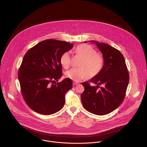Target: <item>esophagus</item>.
Masks as SVG:
<instances>
[{"mask_svg":"<svg viewBox=\"0 0 147 147\" xmlns=\"http://www.w3.org/2000/svg\"><path fill=\"white\" fill-rule=\"evenodd\" d=\"M79 84L78 82H73V84H74V85H77V84Z\"/></svg>","mask_w":147,"mask_h":147,"instance_id":"obj_1","label":"esophagus"}]
</instances>
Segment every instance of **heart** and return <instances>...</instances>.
I'll return each instance as SVG.
<instances>
[{
  "instance_id": "heart-1",
  "label": "heart",
  "mask_w": 147,
  "mask_h": 147,
  "mask_svg": "<svg viewBox=\"0 0 147 147\" xmlns=\"http://www.w3.org/2000/svg\"><path fill=\"white\" fill-rule=\"evenodd\" d=\"M75 52L82 58L79 64L80 67L73 68L67 71V78L80 82L89 76L94 77L101 71L104 65V58L92 46L86 44L79 45ZM60 62L63 68L67 69L69 67L71 57L69 52L66 51L61 55Z\"/></svg>"
}]
</instances>
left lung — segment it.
Wrapping results in <instances>:
<instances>
[{"label": "left lung", "mask_w": 147, "mask_h": 147, "mask_svg": "<svg viewBox=\"0 0 147 147\" xmlns=\"http://www.w3.org/2000/svg\"><path fill=\"white\" fill-rule=\"evenodd\" d=\"M89 42L95 43L102 53L104 65L101 71L89 80L96 86L82 83L84 91L81 96L82 102L89 112L102 115L115 110L123 102L129 83V74L124 57L118 50L105 43L93 40Z\"/></svg>", "instance_id": "1"}]
</instances>
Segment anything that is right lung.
Masks as SVG:
<instances>
[{"label": "right lung", "instance_id": "obj_1", "mask_svg": "<svg viewBox=\"0 0 147 147\" xmlns=\"http://www.w3.org/2000/svg\"><path fill=\"white\" fill-rule=\"evenodd\" d=\"M72 47V43L50 39L39 42L25 54L18 78L24 100L35 112L51 115L63 107L72 82L69 78L55 81L62 76L61 57Z\"/></svg>", "mask_w": 147, "mask_h": 147}]
</instances>
